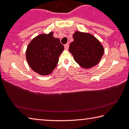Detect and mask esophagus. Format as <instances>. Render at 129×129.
Returning a JSON list of instances; mask_svg holds the SVG:
<instances>
[{"mask_svg": "<svg viewBox=\"0 0 129 129\" xmlns=\"http://www.w3.org/2000/svg\"><path fill=\"white\" fill-rule=\"evenodd\" d=\"M69 43H67L66 44L64 45V47H65V49H68L69 48Z\"/></svg>", "mask_w": 129, "mask_h": 129, "instance_id": "obj_1", "label": "esophagus"}]
</instances>
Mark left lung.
<instances>
[{"mask_svg": "<svg viewBox=\"0 0 129 129\" xmlns=\"http://www.w3.org/2000/svg\"><path fill=\"white\" fill-rule=\"evenodd\" d=\"M69 50L74 59L84 68H90L101 60L104 53L100 41L92 35L76 31Z\"/></svg>", "mask_w": 129, "mask_h": 129, "instance_id": "left-lung-1", "label": "left lung"}]
</instances>
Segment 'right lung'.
Returning <instances> with one entry per match:
<instances>
[{
	"mask_svg": "<svg viewBox=\"0 0 129 129\" xmlns=\"http://www.w3.org/2000/svg\"><path fill=\"white\" fill-rule=\"evenodd\" d=\"M53 32L41 34L35 38L28 45L26 58L29 66L41 75L51 73L58 62V57L64 49Z\"/></svg>",
	"mask_w": 129,
	"mask_h": 129,
	"instance_id": "1",
	"label": "right lung"
}]
</instances>
